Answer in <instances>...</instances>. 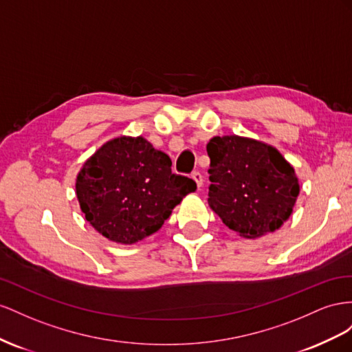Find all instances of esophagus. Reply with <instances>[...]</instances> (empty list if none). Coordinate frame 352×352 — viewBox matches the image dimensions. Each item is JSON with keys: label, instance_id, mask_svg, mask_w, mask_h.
Returning a JSON list of instances; mask_svg holds the SVG:
<instances>
[{"label": "esophagus", "instance_id": "obj_1", "mask_svg": "<svg viewBox=\"0 0 352 352\" xmlns=\"http://www.w3.org/2000/svg\"><path fill=\"white\" fill-rule=\"evenodd\" d=\"M192 178L195 179V182H196V184H197V187H199V188L202 187V184H204V175L200 174L199 170H196V173H193V174H192Z\"/></svg>", "mask_w": 352, "mask_h": 352}]
</instances>
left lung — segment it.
<instances>
[{"instance_id": "1", "label": "left lung", "mask_w": 352, "mask_h": 352, "mask_svg": "<svg viewBox=\"0 0 352 352\" xmlns=\"http://www.w3.org/2000/svg\"><path fill=\"white\" fill-rule=\"evenodd\" d=\"M206 150L208 202L223 223L249 239L282 227L299 195L286 159L274 147L237 135L214 137Z\"/></svg>"}]
</instances>
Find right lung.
<instances>
[{"label": "right lung", "mask_w": 352, "mask_h": 352, "mask_svg": "<svg viewBox=\"0 0 352 352\" xmlns=\"http://www.w3.org/2000/svg\"><path fill=\"white\" fill-rule=\"evenodd\" d=\"M170 159L143 137L110 140L84 164L76 196L100 234L131 245L162 227L183 197L196 190L192 178L174 174Z\"/></svg>", "instance_id": "add662e5"}]
</instances>
